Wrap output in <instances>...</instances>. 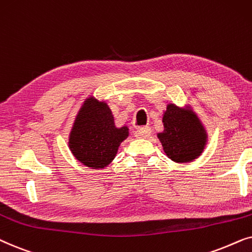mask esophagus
<instances>
[{
	"instance_id": "34e87169",
	"label": "esophagus",
	"mask_w": 252,
	"mask_h": 252,
	"mask_svg": "<svg viewBox=\"0 0 252 252\" xmlns=\"http://www.w3.org/2000/svg\"><path fill=\"white\" fill-rule=\"evenodd\" d=\"M150 135H151V128H149V126H146V128H143V129H138L135 132V136L137 138H147Z\"/></svg>"
}]
</instances>
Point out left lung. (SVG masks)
Instances as JSON below:
<instances>
[{
    "mask_svg": "<svg viewBox=\"0 0 252 252\" xmlns=\"http://www.w3.org/2000/svg\"><path fill=\"white\" fill-rule=\"evenodd\" d=\"M165 131L159 133L163 150L176 162L193 160L202 153L205 133L199 121L187 110L168 105L163 115Z\"/></svg>",
    "mask_w": 252,
    "mask_h": 252,
    "instance_id": "obj_1",
    "label": "left lung"
}]
</instances>
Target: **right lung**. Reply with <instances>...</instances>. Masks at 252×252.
Listing matches in <instances>:
<instances>
[{
  "label": "right lung",
  "instance_id": "right-lung-1",
  "mask_svg": "<svg viewBox=\"0 0 252 252\" xmlns=\"http://www.w3.org/2000/svg\"><path fill=\"white\" fill-rule=\"evenodd\" d=\"M128 137V128H116L105 102L86 100L70 135V149L84 165L103 168L114 159L120 144Z\"/></svg>",
  "mask_w": 252,
  "mask_h": 252
}]
</instances>
